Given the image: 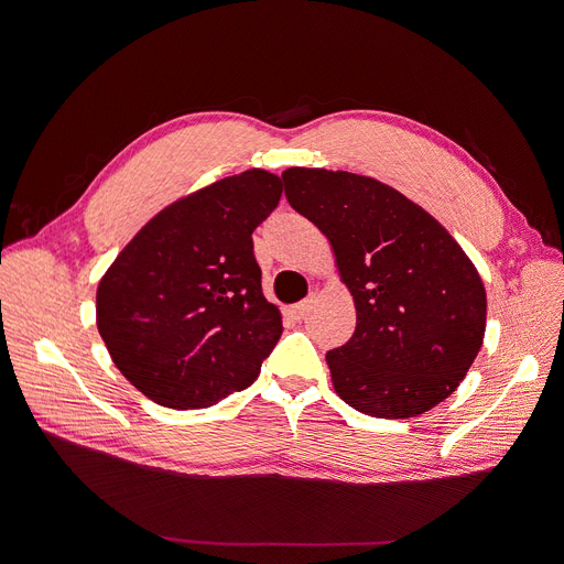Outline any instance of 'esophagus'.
Returning a JSON list of instances; mask_svg holds the SVG:
<instances>
[{
    "label": "esophagus",
    "mask_w": 564,
    "mask_h": 564,
    "mask_svg": "<svg viewBox=\"0 0 564 564\" xmlns=\"http://www.w3.org/2000/svg\"><path fill=\"white\" fill-rule=\"evenodd\" d=\"M311 306H313V300H304V302H300V304H294V306H290L288 308V315L292 317V319H304L306 315H308V311H311Z\"/></svg>",
    "instance_id": "obj_1"
}]
</instances>
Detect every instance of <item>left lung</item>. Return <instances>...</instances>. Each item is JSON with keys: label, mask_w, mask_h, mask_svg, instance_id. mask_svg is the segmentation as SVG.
I'll list each match as a JSON object with an SVG mask.
<instances>
[{"label": "left lung", "mask_w": 564, "mask_h": 564, "mask_svg": "<svg viewBox=\"0 0 564 564\" xmlns=\"http://www.w3.org/2000/svg\"><path fill=\"white\" fill-rule=\"evenodd\" d=\"M288 203L332 242L357 306L354 336L327 351L334 389L377 419L446 400L476 361L487 294L476 267L421 205L349 171H283Z\"/></svg>", "instance_id": "8db88e82"}]
</instances>
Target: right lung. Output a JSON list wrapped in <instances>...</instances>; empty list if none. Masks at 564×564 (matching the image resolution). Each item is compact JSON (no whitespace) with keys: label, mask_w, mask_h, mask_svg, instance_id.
Segmentation results:
<instances>
[{"label":"right lung","mask_w":564,"mask_h":564,"mask_svg":"<svg viewBox=\"0 0 564 564\" xmlns=\"http://www.w3.org/2000/svg\"><path fill=\"white\" fill-rule=\"evenodd\" d=\"M281 192L270 171L228 175L164 207L105 272L98 332L145 398L200 409L256 381L283 324L262 294L251 232Z\"/></svg>","instance_id":"obj_1"}]
</instances>
